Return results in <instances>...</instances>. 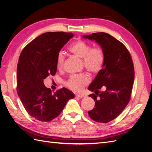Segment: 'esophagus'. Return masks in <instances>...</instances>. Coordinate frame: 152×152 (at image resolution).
<instances>
[{
  "mask_svg": "<svg viewBox=\"0 0 152 152\" xmlns=\"http://www.w3.org/2000/svg\"><path fill=\"white\" fill-rule=\"evenodd\" d=\"M75 96L77 98H82L85 97V95L84 94H75Z\"/></svg>",
  "mask_w": 152,
  "mask_h": 152,
  "instance_id": "34e87169",
  "label": "esophagus"
}]
</instances>
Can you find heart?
<instances>
[{
    "instance_id": "heart-1",
    "label": "heart",
    "mask_w": 152,
    "mask_h": 152,
    "mask_svg": "<svg viewBox=\"0 0 152 152\" xmlns=\"http://www.w3.org/2000/svg\"><path fill=\"white\" fill-rule=\"evenodd\" d=\"M70 52L76 57L82 59L84 66L87 71L95 73L102 69L104 61V54L103 50L99 47L92 48L91 45L80 39L74 41L69 47ZM65 55L59 52L56 58V66L59 70L63 68L65 63ZM89 82V77L87 75H72L66 82V86L70 89L79 92L83 89Z\"/></svg>"
}]
</instances>
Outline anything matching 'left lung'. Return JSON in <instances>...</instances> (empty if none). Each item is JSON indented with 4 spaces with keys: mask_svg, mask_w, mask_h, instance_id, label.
Masks as SVG:
<instances>
[{
    "mask_svg": "<svg viewBox=\"0 0 152 152\" xmlns=\"http://www.w3.org/2000/svg\"><path fill=\"white\" fill-rule=\"evenodd\" d=\"M82 37L95 40L104 51L103 68L88 87L94 92L89 96L95 101L94 108L88 113L94 121L107 123L117 117L130 100L134 80L132 58L125 45L108 34L99 32ZM103 86L105 91L100 93Z\"/></svg>",
    "mask_w": 152,
    "mask_h": 152,
    "instance_id": "obj_1",
    "label": "left lung"
}]
</instances>
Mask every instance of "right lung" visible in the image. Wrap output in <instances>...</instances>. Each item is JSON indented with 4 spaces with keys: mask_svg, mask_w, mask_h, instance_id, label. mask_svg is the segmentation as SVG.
Here are the masks:
<instances>
[{
    "mask_svg": "<svg viewBox=\"0 0 152 152\" xmlns=\"http://www.w3.org/2000/svg\"><path fill=\"white\" fill-rule=\"evenodd\" d=\"M72 37V33L46 32L30 42L20 56L17 93L26 112L41 122H49L58 117L68 101L75 97L65 87L53 94L44 84L49 75H55L57 55Z\"/></svg>",
    "mask_w": 152,
    "mask_h": 152,
    "instance_id": "obj_1",
    "label": "right lung"
}]
</instances>
